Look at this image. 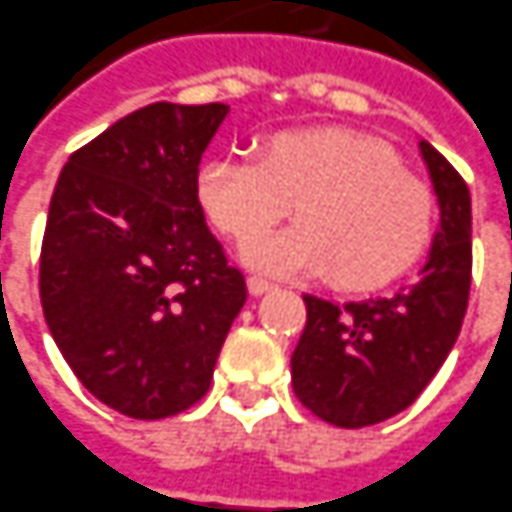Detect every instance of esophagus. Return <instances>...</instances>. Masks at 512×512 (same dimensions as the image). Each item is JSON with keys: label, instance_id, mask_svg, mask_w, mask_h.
Listing matches in <instances>:
<instances>
[{"label": "esophagus", "instance_id": "1", "mask_svg": "<svg viewBox=\"0 0 512 512\" xmlns=\"http://www.w3.org/2000/svg\"><path fill=\"white\" fill-rule=\"evenodd\" d=\"M248 287H250V293L253 296H262V293H270V290H276V281H270V279H264V276H250L248 279Z\"/></svg>", "mask_w": 512, "mask_h": 512}]
</instances>
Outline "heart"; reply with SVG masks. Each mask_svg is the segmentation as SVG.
Instances as JSON below:
<instances>
[{
	"label": "heart",
	"instance_id": "heart-1",
	"mask_svg": "<svg viewBox=\"0 0 512 512\" xmlns=\"http://www.w3.org/2000/svg\"><path fill=\"white\" fill-rule=\"evenodd\" d=\"M202 211L236 245L261 239L289 213L299 225L248 250L276 273H324L344 290L397 279L431 242V188L386 146L344 129L281 132L259 157L208 160L197 180Z\"/></svg>",
	"mask_w": 512,
	"mask_h": 512
}]
</instances>
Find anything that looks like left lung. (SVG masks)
Listing matches in <instances>:
<instances>
[{
  "label": "left lung",
  "instance_id": "left-lung-1",
  "mask_svg": "<svg viewBox=\"0 0 512 512\" xmlns=\"http://www.w3.org/2000/svg\"><path fill=\"white\" fill-rule=\"evenodd\" d=\"M442 222L420 279L392 296L335 304L304 296L293 392L338 428H366L408 408L448 358L471 296V191L431 143H420Z\"/></svg>",
  "mask_w": 512,
  "mask_h": 512
}]
</instances>
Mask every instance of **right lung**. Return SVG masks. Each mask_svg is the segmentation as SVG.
Segmentation results:
<instances>
[{
    "mask_svg": "<svg viewBox=\"0 0 512 512\" xmlns=\"http://www.w3.org/2000/svg\"><path fill=\"white\" fill-rule=\"evenodd\" d=\"M225 104L157 101L61 168L41 239L39 296L64 360L132 420L200 403L248 287L197 197Z\"/></svg>",
    "mask_w": 512,
    "mask_h": 512,
    "instance_id": "right-lung-1",
    "label": "right lung"
}]
</instances>
